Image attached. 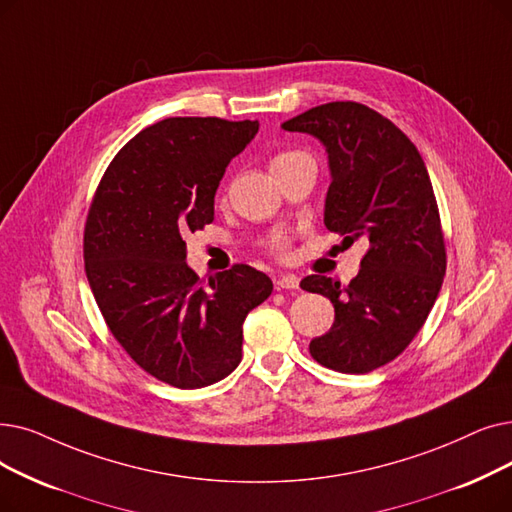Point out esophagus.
<instances>
[{
    "label": "esophagus",
    "mask_w": 512,
    "mask_h": 512,
    "mask_svg": "<svg viewBox=\"0 0 512 512\" xmlns=\"http://www.w3.org/2000/svg\"><path fill=\"white\" fill-rule=\"evenodd\" d=\"M278 291H295V288H299V278L295 274H286V276H280L274 280Z\"/></svg>",
    "instance_id": "esophagus-1"
}]
</instances>
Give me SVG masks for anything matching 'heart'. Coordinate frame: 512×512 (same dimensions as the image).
Masks as SVG:
<instances>
[{
    "label": "heart",
    "instance_id": "obj_1",
    "mask_svg": "<svg viewBox=\"0 0 512 512\" xmlns=\"http://www.w3.org/2000/svg\"><path fill=\"white\" fill-rule=\"evenodd\" d=\"M301 157H307V154L303 152H282L278 154V157L272 161V165H280V163H288V161H295V159H301ZM272 253L284 257L288 253V238L282 236V234H272V238L268 240Z\"/></svg>",
    "mask_w": 512,
    "mask_h": 512
}]
</instances>
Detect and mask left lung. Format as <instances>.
Listing matches in <instances>:
<instances>
[{
    "label": "left lung",
    "mask_w": 512,
    "mask_h": 512,
    "mask_svg": "<svg viewBox=\"0 0 512 512\" xmlns=\"http://www.w3.org/2000/svg\"><path fill=\"white\" fill-rule=\"evenodd\" d=\"M318 138L332 182L324 224L347 247L368 251L347 286L307 276L301 288L335 305V322L309 343L318 364L366 374L395 360L425 324L446 274L439 209L431 177L406 133L358 102H328L282 123Z\"/></svg>",
    "instance_id": "left-lung-1"
}]
</instances>
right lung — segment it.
<instances>
[{"label":"right lung","mask_w":512,"mask_h":512,"mask_svg":"<svg viewBox=\"0 0 512 512\" xmlns=\"http://www.w3.org/2000/svg\"><path fill=\"white\" fill-rule=\"evenodd\" d=\"M257 121L171 117L142 129L104 171L83 234L85 274L104 322L142 370L177 389L213 385L240 364L242 322L272 280L234 265L207 284L184 234L215 215L230 161Z\"/></svg>","instance_id":"obj_1"}]
</instances>
